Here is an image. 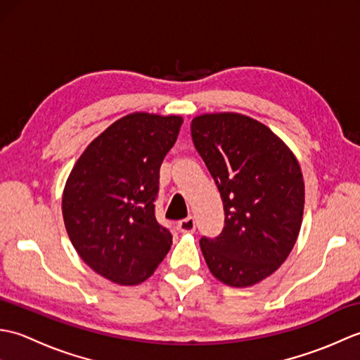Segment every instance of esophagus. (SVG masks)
<instances>
[{"instance_id": "34e87169", "label": "esophagus", "mask_w": 360, "mask_h": 360, "mask_svg": "<svg viewBox=\"0 0 360 360\" xmlns=\"http://www.w3.org/2000/svg\"><path fill=\"white\" fill-rule=\"evenodd\" d=\"M178 231L182 233H193L196 231V223L192 217L181 219L178 223Z\"/></svg>"}]
</instances>
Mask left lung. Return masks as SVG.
Returning <instances> with one entry per match:
<instances>
[{"label":"left lung","mask_w":360,"mask_h":360,"mask_svg":"<svg viewBox=\"0 0 360 360\" xmlns=\"http://www.w3.org/2000/svg\"><path fill=\"white\" fill-rule=\"evenodd\" d=\"M192 137L226 215L221 235L200 241L205 263L227 286H254L285 263L300 233V164L271 128L238 112L196 116Z\"/></svg>","instance_id":"8db88e82"}]
</instances>
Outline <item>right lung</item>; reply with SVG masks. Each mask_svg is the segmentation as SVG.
I'll return each instance as SVG.
<instances>
[{
  "mask_svg": "<svg viewBox=\"0 0 360 360\" xmlns=\"http://www.w3.org/2000/svg\"><path fill=\"white\" fill-rule=\"evenodd\" d=\"M181 116L131 112L82 153L68 176L62 210L74 249L117 285H139L165 258L172 233L155 217L159 168L178 139Z\"/></svg>",
  "mask_w": 360,
  "mask_h": 360,
  "instance_id": "add662e5",
  "label": "right lung"
}]
</instances>
